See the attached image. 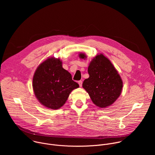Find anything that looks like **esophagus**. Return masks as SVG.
<instances>
[{
    "mask_svg": "<svg viewBox=\"0 0 155 155\" xmlns=\"http://www.w3.org/2000/svg\"><path fill=\"white\" fill-rule=\"evenodd\" d=\"M78 84H79V86H80V87H81V86H82V81H81V80L78 81Z\"/></svg>",
    "mask_w": 155,
    "mask_h": 155,
    "instance_id": "obj_1",
    "label": "esophagus"
}]
</instances>
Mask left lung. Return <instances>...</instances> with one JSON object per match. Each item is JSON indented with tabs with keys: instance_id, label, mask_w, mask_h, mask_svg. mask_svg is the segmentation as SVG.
<instances>
[{
	"instance_id": "8db88e82",
	"label": "left lung",
	"mask_w": 155,
	"mask_h": 155,
	"mask_svg": "<svg viewBox=\"0 0 155 155\" xmlns=\"http://www.w3.org/2000/svg\"><path fill=\"white\" fill-rule=\"evenodd\" d=\"M79 57L86 56L80 53ZM90 77L85 79L83 87L87 92L93 102L100 108L111 105L120 96L123 81L110 61L102 54L91 61L87 69Z\"/></svg>"
}]
</instances>
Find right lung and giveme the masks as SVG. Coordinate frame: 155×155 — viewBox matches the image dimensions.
Segmentation results:
<instances>
[{"instance_id": "obj_1", "label": "right lung", "mask_w": 155, "mask_h": 155, "mask_svg": "<svg viewBox=\"0 0 155 155\" xmlns=\"http://www.w3.org/2000/svg\"><path fill=\"white\" fill-rule=\"evenodd\" d=\"M32 87L41 104L56 110L65 103L71 91L79 85L72 80L71 74L63 69L59 58H50L40 64L36 69Z\"/></svg>"}]
</instances>
